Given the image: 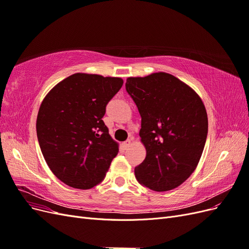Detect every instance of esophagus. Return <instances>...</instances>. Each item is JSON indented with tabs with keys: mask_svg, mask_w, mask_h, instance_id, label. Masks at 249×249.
<instances>
[{
	"mask_svg": "<svg viewBox=\"0 0 249 249\" xmlns=\"http://www.w3.org/2000/svg\"><path fill=\"white\" fill-rule=\"evenodd\" d=\"M131 145V140L129 139V140H126V141H124V143H123V146L124 147V148H127Z\"/></svg>",
	"mask_w": 249,
	"mask_h": 249,
	"instance_id": "esophagus-1",
	"label": "esophagus"
}]
</instances>
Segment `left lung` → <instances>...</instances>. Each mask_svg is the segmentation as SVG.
<instances>
[{"label": "left lung", "instance_id": "1", "mask_svg": "<svg viewBox=\"0 0 249 249\" xmlns=\"http://www.w3.org/2000/svg\"><path fill=\"white\" fill-rule=\"evenodd\" d=\"M125 89L140 113L139 135L146 149L135 176L154 191L175 189L192 175L205 147V105L191 87L166 72L127 78Z\"/></svg>", "mask_w": 249, "mask_h": 249}]
</instances>
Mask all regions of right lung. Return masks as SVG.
<instances>
[{
  "label": "right lung",
  "instance_id": "add662e5",
  "mask_svg": "<svg viewBox=\"0 0 249 249\" xmlns=\"http://www.w3.org/2000/svg\"><path fill=\"white\" fill-rule=\"evenodd\" d=\"M123 79L73 73L44 97L36 120L41 153L54 175L77 189H90L106 177L118 153L103 117Z\"/></svg>",
  "mask_w": 249,
  "mask_h": 249
}]
</instances>
